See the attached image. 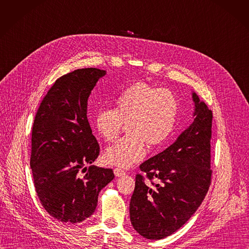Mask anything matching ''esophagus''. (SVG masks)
<instances>
[{"instance_id": "esophagus-1", "label": "esophagus", "mask_w": 249, "mask_h": 249, "mask_svg": "<svg viewBox=\"0 0 249 249\" xmlns=\"http://www.w3.org/2000/svg\"><path fill=\"white\" fill-rule=\"evenodd\" d=\"M114 174L117 176V177H120V176H123V175H125V171L123 170V169H121V168H115L114 169Z\"/></svg>"}]
</instances>
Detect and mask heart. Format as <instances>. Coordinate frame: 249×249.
Here are the masks:
<instances>
[{
    "instance_id": "heart-1",
    "label": "heart",
    "mask_w": 249,
    "mask_h": 249,
    "mask_svg": "<svg viewBox=\"0 0 249 249\" xmlns=\"http://www.w3.org/2000/svg\"><path fill=\"white\" fill-rule=\"evenodd\" d=\"M115 109L98 111L94 126L106 141L119 136L126 124L127 136L104 152V160L111 165L129 167L146 153L145 144L159 147L167 141L174 130L179 104L167 89L137 82L123 90L115 100Z\"/></svg>"
}]
</instances>
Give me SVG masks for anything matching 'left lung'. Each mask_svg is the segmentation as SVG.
<instances>
[{
	"mask_svg": "<svg viewBox=\"0 0 249 249\" xmlns=\"http://www.w3.org/2000/svg\"><path fill=\"white\" fill-rule=\"evenodd\" d=\"M194 121L176 141L146 160L136 175L130 220L147 239H162L183 226L202 203L211 183L212 111L194 92ZM155 178L158 183L152 180Z\"/></svg>",
	"mask_w": 249,
	"mask_h": 249,
	"instance_id": "1",
	"label": "left lung"
}]
</instances>
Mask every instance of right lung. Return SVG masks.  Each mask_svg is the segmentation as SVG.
<instances>
[{"label":"right lung","instance_id":"obj_1","mask_svg":"<svg viewBox=\"0 0 249 249\" xmlns=\"http://www.w3.org/2000/svg\"><path fill=\"white\" fill-rule=\"evenodd\" d=\"M105 75L104 70L85 68L57 79L33 124L30 166L36 192L45 210L62 222L90 217L99 192L114 178L112 169L86 167L100 152L87 119V102Z\"/></svg>","mask_w":249,"mask_h":249}]
</instances>
